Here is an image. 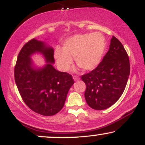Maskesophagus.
I'll return each mask as SVG.
<instances>
[{"label": "esophagus", "instance_id": "obj_1", "mask_svg": "<svg viewBox=\"0 0 145 145\" xmlns=\"http://www.w3.org/2000/svg\"><path fill=\"white\" fill-rule=\"evenodd\" d=\"M73 78H74V80L75 81H77V80H80V78L77 76H73Z\"/></svg>", "mask_w": 145, "mask_h": 145}]
</instances>
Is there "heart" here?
Listing matches in <instances>:
<instances>
[{
	"instance_id": "heart-1",
	"label": "heart",
	"mask_w": 145,
	"mask_h": 145,
	"mask_svg": "<svg viewBox=\"0 0 145 145\" xmlns=\"http://www.w3.org/2000/svg\"><path fill=\"white\" fill-rule=\"evenodd\" d=\"M106 49V40L102 34L78 35L69 38L63 44V49L57 48L54 57L61 70L67 71L73 63L86 71L92 70L100 63Z\"/></svg>"
}]
</instances>
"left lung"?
Returning a JSON list of instances; mask_svg holds the SVG:
<instances>
[{
    "instance_id": "1",
    "label": "left lung",
    "mask_w": 145,
    "mask_h": 145,
    "mask_svg": "<svg viewBox=\"0 0 145 145\" xmlns=\"http://www.w3.org/2000/svg\"><path fill=\"white\" fill-rule=\"evenodd\" d=\"M130 73L129 56L121 41L112 36L108 52L97 67L82 75L84 97L91 108L101 110L112 106L121 97Z\"/></svg>"
}]
</instances>
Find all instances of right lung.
<instances>
[{"label":"right lung","instance_id":"right-lung-1","mask_svg":"<svg viewBox=\"0 0 145 145\" xmlns=\"http://www.w3.org/2000/svg\"><path fill=\"white\" fill-rule=\"evenodd\" d=\"M40 52L48 64L34 69L29 56ZM54 50L44 42L33 39L24 44L18 54L14 68V78L18 91L26 106L35 112L52 116L63 108L67 93L74 80L67 72L54 69Z\"/></svg>","mask_w":145,"mask_h":145}]
</instances>
